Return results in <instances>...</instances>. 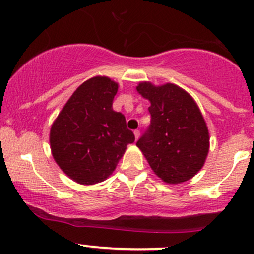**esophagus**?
I'll list each match as a JSON object with an SVG mask.
<instances>
[{"mask_svg": "<svg viewBox=\"0 0 254 254\" xmlns=\"http://www.w3.org/2000/svg\"><path fill=\"white\" fill-rule=\"evenodd\" d=\"M133 133H135V138L138 139V137H139V130H135V131H133Z\"/></svg>", "mask_w": 254, "mask_h": 254, "instance_id": "obj_1", "label": "esophagus"}]
</instances>
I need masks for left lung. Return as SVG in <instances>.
<instances>
[{
	"label": "left lung",
	"instance_id": "obj_1",
	"mask_svg": "<svg viewBox=\"0 0 254 254\" xmlns=\"http://www.w3.org/2000/svg\"><path fill=\"white\" fill-rule=\"evenodd\" d=\"M150 101V125L137 141L148 164L167 184H180L196 176L209 151V131L197 104L173 83L136 87Z\"/></svg>",
	"mask_w": 254,
	"mask_h": 254
}]
</instances>
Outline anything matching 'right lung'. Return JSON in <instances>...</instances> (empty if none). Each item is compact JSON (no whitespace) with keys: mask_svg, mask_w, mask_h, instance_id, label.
Here are the masks:
<instances>
[{"mask_svg":"<svg viewBox=\"0 0 254 254\" xmlns=\"http://www.w3.org/2000/svg\"><path fill=\"white\" fill-rule=\"evenodd\" d=\"M118 83L106 76L87 80L72 93L50 130L55 161L74 182L93 185L115 171L135 135L112 109Z\"/></svg>","mask_w":254,"mask_h":254,"instance_id":"1","label":"right lung"}]
</instances>
